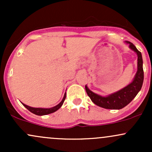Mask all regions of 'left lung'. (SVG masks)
I'll use <instances>...</instances> for the list:
<instances>
[{"mask_svg":"<svg viewBox=\"0 0 152 152\" xmlns=\"http://www.w3.org/2000/svg\"><path fill=\"white\" fill-rule=\"evenodd\" d=\"M129 45V48L137 54V71L133 81L122 89L111 94L107 96H102L94 93L86 85L85 88L91 100L96 105L107 109H121L125 107L135 98L142 87L144 81V70H143V60L142 53L136 48L132 43L126 41Z\"/></svg>","mask_w":152,"mask_h":152,"instance_id":"1","label":"left lung"}]
</instances>
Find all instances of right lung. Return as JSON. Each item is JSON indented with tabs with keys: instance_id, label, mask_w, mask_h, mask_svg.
<instances>
[{
	"instance_id": "right-lung-1",
	"label": "right lung",
	"mask_w": 152,
	"mask_h": 152,
	"mask_svg": "<svg viewBox=\"0 0 152 152\" xmlns=\"http://www.w3.org/2000/svg\"><path fill=\"white\" fill-rule=\"evenodd\" d=\"M66 96V94L65 93L64 98H63L61 102L59 103L58 105H56V106H53V107H52V108H49V109H43V108H34V107H31V106L26 105V104H23V103H22V104L25 106V107L28 110V111H30L31 113H33V114L38 115V116H43V115H47V114H51V113L55 112V111H56L57 110L60 109V108L61 107V106L63 105V104H64V101H65Z\"/></svg>"
}]
</instances>
